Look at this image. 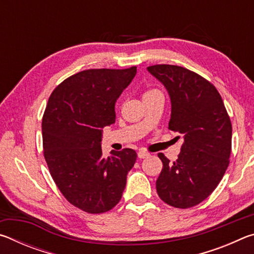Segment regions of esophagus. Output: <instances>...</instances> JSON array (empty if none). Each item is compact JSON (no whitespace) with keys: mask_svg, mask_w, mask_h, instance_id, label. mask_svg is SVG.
Returning <instances> with one entry per match:
<instances>
[{"mask_svg":"<svg viewBox=\"0 0 254 254\" xmlns=\"http://www.w3.org/2000/svg\"><path fill=\"white\" fill-rule=\"evenodd\" d=\"M149 156H150V153L145 152V151H139V152H137V158H140V159H144V158H147Z\"/></svg>","mask_w":254,"mask_h":254,"instance_id":"1","label":"esophagus"}]
</instances>
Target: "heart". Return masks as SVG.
I'll return each instance as SVG.
<instances>
[{"instance_id": "1", "label": "heart", "mask_w": 254, "mask_h": 254, "mask_svg": "<svg viewBox=\"0 0 254 254\" xmlns=\"http://www.w3.org/2000/svg\"><path fill=\"white\" fill-rule=\"evenodd\" d=\"M156 93H159V92L156 91V89H150V91H147V92L143 94V97L149 96V95H152V94H156Z\"/></svg>"}]
</instances>
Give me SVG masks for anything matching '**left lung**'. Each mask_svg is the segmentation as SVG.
I'll return each instance as SVG.
<instances>
[{
  "instance_id": "8db88e82",
  "label": "left lung",
  "mask_w": 254,
  "mask_h": 254,
  "mask_svg": "<svg viewBox=\"0 0 254 254\" xmlns=\"http://www.w3.org/2000/svg\"><path fill=\"white\" fill-rule=\"evenodd\" d=\"M147 69L168 92L169 128L184 139L175 162L158 154L163 168L156 183L157 192L174 207H192L212 194L229 166L230 118L217 89L196 72L174 65Z\"/></svg>"
}]
</instances>
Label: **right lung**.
<instances>
[{
  "label": "right lung",
  "instance_id": "right-lung-1",
  "mask_svg": "<svg viewBox=\"0 0 254 254\" xmlns=\"http://www.w3.org/2000/svg\"><path fill=\"white\" fill-rule=\"evenodd\" d=\"M135 74L136 67L83 70L49 97L42 119L47 165L65 198L84 212L113 208L135 163L132 149L102 152V128L115 123V103Z\"/></svg>",
  "mask_w": 254,
  "mask_h": 254
}]
</instances>
